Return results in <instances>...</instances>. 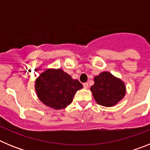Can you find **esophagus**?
<instances>
[{"instance_id":"esophagus-1","label":"esophagus","mask_w":150,"mask_h":150,"mask_svg":"<svg viewBox=\"0 0 150 150\" xmlns=\"http://www.w3.org/2000/svg\"><path fill=\"white\" fill-rule=\"evenodd\" d=\"M83 87H84L85 88H88V83H83Z\"/></svg>"}]
</instances>
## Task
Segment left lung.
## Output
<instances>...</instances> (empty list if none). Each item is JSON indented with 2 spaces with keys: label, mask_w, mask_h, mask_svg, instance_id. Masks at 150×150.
Listing matches in <instances>:
<instances>
[{
  "label": "left lung",
  "mask_w": 150,
  "mask_h": 150,
  "mask_svg": "<svg viewBox=\"0 0 150 150\" xmlns=\"http://www.w3.org/2000/svg\"><path fill=\"white\" fill-rule=\"evenodd\" d=\"M94 82L90 90L99 105L112 107L120 102L126 93L124 82L107 71L101 72L95 76Z\"/></svg>",
  "instance_id": "8db88e82"
}]
</instances>
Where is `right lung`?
I'll return each instance as SVG.
<instances>
[{
  "mask_svg": "<svg viewBox=\"0 0 150 150\" xmlns=\"http://www.w3.org/2000/svg\"><path fill=\"white\" fill-rule=\"evenodd\" d=\"M83 87L79 80L60 68L46 69L36 79L34 85L40 100L55 110L64 109L71 104L76 91Z\"/></svg>",
  "mask_w": 150,
  "mask_h": 150,
  "instance_id": "obj_1",
  "label": "right lung"
}]
</instances>
